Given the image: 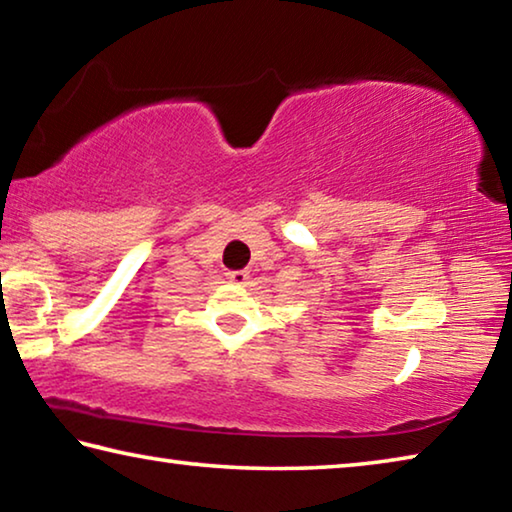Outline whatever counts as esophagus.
<instances>
[{"label":"esophagus","mask_w":512,"mask_h":512,"mask_svg":"<svg viewBox=\"0 0 512 512\" xmlns=\"http://www.w3.org/2000/svg\"><path fill=\"white\" fill-rule=\"evenodd\" d=\"M225 277H228V280L232 282V284H246L248 282V273L246 271H228L225 273Z\"/></svg>","instance_id":"34e87169"}]
</instances>
